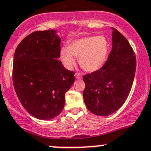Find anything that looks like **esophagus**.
I'll use <instances>...</instances> for the list:
<instances>
[{"label":"esophagus","mask_w":151,"mask_h":151,"mask_svg":"<svg viewBox=\"0 0 151 151\" xmlns=\"http://www.w3.org/2000/svg\"><path fill=\"white\" fill-rule=\"evenodd\" d=\"M74 76H75V78L77 79V80L82 79V75L80 74H79V73H76V74H74Z\"/></svg>","instance_id":"1"}]
</instances>
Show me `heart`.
<instances>
[{"label": "heart", "mask_w": 151, "mask_h": 151, "mask_svg": "<svg viewBox=\"0 0 151 151\" xmlns=\"http://www.w3.org/2000/svg\"><path fill=\"white\" fill-rule=\"evenodd\" d=\"M109 53V42L103 36H86L75 39L69 43L68 47L60 50V60L65 67L71 69L78 57L79 64L85 71L94 72L105 64Z\"/></svg>", "instance_id": "1"}]
</instances>
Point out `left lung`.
I'll return each mask as SVG.
<instances>
[{
    "label": "left lung",
    "instance_id": "obj_1",
    "mask_svg": "<svg viewBox=\"0 0 151 151\" xmlns=\"http://www.w3.org/2000/svg\"><path fill=\"white\" fill-rule=\"evenodd\" d=\"M112 48L102 68L83 76V99L87 109L96 115L106 116L118 110L129 94L135 73V53L127 39L115 28Z\"/></svg>",
    "mask_w": 151,
    "mask_h": 151
}]
</instances>
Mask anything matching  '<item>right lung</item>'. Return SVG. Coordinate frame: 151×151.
<instances>
[{
    "instance_id": "obj_1",
    "label": "right lung",
    "mask_w": 151,
    "mask_h": 151,
    "mask_svg": "<svg viewBox=\"0 0 151 151\" xmlns=\"http://www.w3.org/2000/svg\"><path fill=\"white\" fill-rule=\"evenodd\" d=\"M61 39L54 29L36 31L15 50L12 68L15 91L25 109L41 120L60 115L65 94L74 82V72L65 68L60 57Z\"/></svg>"
}]
</instances>
